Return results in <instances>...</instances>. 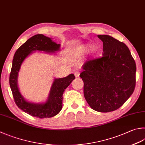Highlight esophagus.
Segmentation results:
<instances>
[{"instance_id":"1","label":"esophagus","mask_w":145,"mask_h":145,"mask_svg":"<svg viewBox=\"0 0 145 145\" xmlns=\"http://www.w3.org/2000/svg\"><path fill=\"white\" fill-rule=\"evenodd\" d=\"M74 76H75V77H76V78H78V77H80V72H78V71L75 72H74Z\"/></svg>"}]
</instances>
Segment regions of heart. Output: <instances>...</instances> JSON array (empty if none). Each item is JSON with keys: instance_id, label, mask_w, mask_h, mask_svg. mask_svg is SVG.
<instances>
[{"instance_id": "heart-1", "label": "heart", "mask_w": 145, "mask_h": 145, "mask_svg": "<svg viewBox=\"0 0 145 145\" xmlns=\"http://www.w3.org/2000/svg\"><path fill=\"white\" fill-rule=\"evenodd\" d=\"M93 45L91 43H86V44H83L81 46H80L78 48V54H80V56H84L86 55L87 53H88L91 50V54L93 56H97L98 53H99V51H98L97 48H94Z\"/></svg>"}]
</instances>
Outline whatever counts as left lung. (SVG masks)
Returning a JSON list of instances; mask_svg holds the SVG:
<instances>
[{"mask_svg": "<svg viewBox=\"0 0 145 145\" xmlns=\"http://www.w3.org/2000/svg\"><path fill=\"white\" fill-rule=\"evenodd\" d=\"M103 42V57L84 64L80 77L84 96L90 107L100 112L116 110L133 94L136 63L124 43L109 35H98Z\"/></svg>", "mask_w": 145, "mask_h": 145, "instance_id": "8db88e82", "label": "left lung"}]
</instances>
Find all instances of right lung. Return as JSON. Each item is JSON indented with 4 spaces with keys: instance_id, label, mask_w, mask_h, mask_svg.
<instances>
[{
    "instance_id": "right-lung-1",
    "label": "right lung",
    "mask_w": 145,
    "mask_h": 145,
    "mask_svg": "<svg viewBox=\"0 0 145 145\" xmlns=\"http://www.w3.org/2000/svg\"><path fill=\"white\" fill-rule=\"evenodd\" d=\"M61 44H57L52 39L39 34L30 38L15 52L9 76V84L16 104L29 115L38 118H48L58 114L62 107V95L65 89L74 80L73 74L65 78H55L52 84L47 99L45 102H29L21 95L18 85V72L22 64L35 51L56 54L60 50Z\"/></svg>"
}]
</instances>
